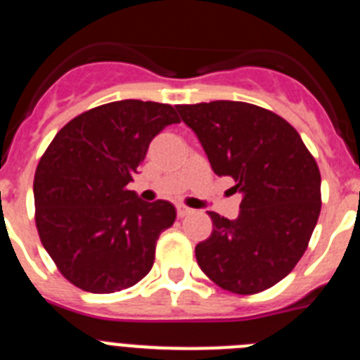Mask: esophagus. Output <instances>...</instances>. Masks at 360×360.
<instances>
[{
    "label": "esophagus",
    "mask_w": 360,
    "mask_h": 360,
    "mask_svg": "<svg viewBox=\"0 0 360 360\" xmlns=\"http://www.w3.org/2000/svg\"><path fill=\"white\" fill-rule=\"evenodd\" d=\"M176 212H178V216H180V218H184V216H187V214H193V212H195V209L187 207V205H184V203H178Z\"/></svg>",
    "instance_id": "1"
}]
</instances>
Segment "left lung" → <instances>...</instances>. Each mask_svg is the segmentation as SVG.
Here are the masks:
<instances>
[{"label":"left lung","mask_w":360,"mask_h":360,"mask_svg":"<svg viewBox=\"0 0 360 360\" xmlns=\"http://www.w3.org/2000/svg\"><path fill=\"white\" fill-rule=\"evenodd\" d=\"M218 176L234 178L240 216L209 211L212 232L196 245L203 274L232 294H259L290 274L321 212V173L294 126L238 101L178 104Z\"/></svg>","instance_id":"left-lung-1"}]
</instances>
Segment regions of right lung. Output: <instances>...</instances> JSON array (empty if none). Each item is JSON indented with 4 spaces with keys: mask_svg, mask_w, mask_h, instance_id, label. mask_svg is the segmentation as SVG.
Returning a JSON list of instances; mask_svg holds the SVG:
<instances>
[{
    "mask_svg": "<svg viewBox=\"0 0 360 360\" xmlns=\"http://www.w3.org/2000/svg\"><path fill=\"white\" fill-rule=\"evenodd\" d=\"M178 122L171 104L117 101L70 120L43 153L34 176L36 227L57 270L81 290H124L151 270L176 209L142 202L128 184L149 142Z\"/></svg>",
    "mask_w": 360,
    "mask_h": 360,
    "instance_id": "1",
    "label": "right lung"
}]
</instances>
